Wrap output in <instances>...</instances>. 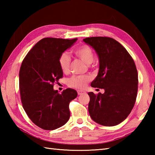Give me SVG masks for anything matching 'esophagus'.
Here are the masks:
<instances>
[{
    "label": "esophagus",
    "instance_id": "1",
    "mask_svg": "<svg viewBox=\"0 0 155 155\" xmlns=\"http://www.w3.org/2000/svg\"><path fill=\"white\" fill-rule=\"evenodd\" d=\"M77 93L78 95H82V94H84L86 93V92L84 91H81V90H78L77 91Z\"/></svg>",
    "mask_w": 155,
    "mask_h": 155
}]
</instances>
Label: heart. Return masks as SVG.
<instances>
[{
	"label": "heart",
	"instance_id": "1",
	"mask_svg": "<svg viewBox=\"0 0 155 155\" xmlns=\"http://www.w3.org/2000/svg\"><path fill=\"white\" fill-rule=\"evenodd\" d=\"M76 57L79 58L87 64H90L94 60L93 48L87 45H81L72 51ZM58 65L64 73H68L70 69L71 58L67 53L62 54L58 58ZM91 81V77L87 75H74L68 80V85L75 88H84Z\"/></svg>",
	"mask_w": 155,
	"mask_h": 155
}]
</instances>
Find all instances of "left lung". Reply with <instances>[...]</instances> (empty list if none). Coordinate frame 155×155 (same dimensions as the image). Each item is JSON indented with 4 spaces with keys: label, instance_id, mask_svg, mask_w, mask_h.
Returning a JSON list of instances; mask_svg holds the SVG:
<instances>
[{
    "label": "left lung",
    "instance_id": "obj_1",
    "mask_svg": "<svg viewBox=\"0 0 155 155\" xmlns=\"http://www.w3.org/2000/svg\"><path fill=\"white\" fill-rule=\"evenodd\" d=\"M99 58V71L91 87L104 93H88V112L92 119L107 127L127 118L134 107L138 91V72L132 57L123 45L107 37L84 38Z\"/></svg>",
    "mask_w": 155,
    "mask_h": 155
}]
</instances>
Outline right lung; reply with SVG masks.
<instances>
[{"label":"right lung","mask_w":155,"mask_h":155,"mask_svg":"<svg viewBox=\"0 0 155 155\" xmlns=\"http://www.w3.org/2000/svg\"><path fill=\"white\" fill-rule=\"evenodd\" d=\"M77 40L42 38L21 64L19 89L23 108L32 123L44 130L57 129L70 118L69 103L77 97V92L67 88L59 94L53 87L63 77L59 57Z\"/></svg>","instance_id":"1"}]
</instances>
